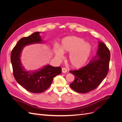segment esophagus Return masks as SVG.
<instances>
[{"label":"esophagus","mask_w":122,"mask_h":122,"mask_svg":"<svg viewBox=\"0 0 122 122\" xmlns=\"http://www.w3.org/2000/svg\"><path fill=\"white\" fill-rule=\"evenodd\" d=\"M67 72V70L65 68H62V72L63 73H65Z\"/></svg>","instance_id":"34e87169"}]
</instances>
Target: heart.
<instances>
[{
  "mask_svg": "<svg viewBox=\"0 0 122 122\" xmlns=\"http://www.w3.org/2000/svg\"><path fill=\"white\" fill-rule=\"evenodd\" d=\"M53 50L55 56L60 60L63 58V53H70V64L73 67L79 68L86 65L89 59L92 46L82 38L70 36L62 39L60 47L55 45Z\"/></svg>",
  "mask_w": 122,
  "mask_h": 122,
  "instance_id": "obj_1",
  "label": "heart"
}]
</instances>
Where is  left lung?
Returning a JSON list of instances; mask_svg holds the SVG:
<instances>
[{"instance_id": "1", "label": "left lung", "mask_w": 122, "mask_h": 122, "mask_svg": "<svg viewBox=\"0 0 122 122\" xmlns=\"http://www.w3.org/2000/svg\"><path fill=\"white\" fill-rule=\"evenodd\" d=\"M96 55L88 64L78 70L70 71L75 76L70 84L72 89L79 93H86L95 89L102 82L109 70L110 53L105 44L99 41Z\"/></svg>"}]
</instances>
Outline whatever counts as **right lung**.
<instances>
[{"mask_svg":"<svg viewBox=\"0 0 122 122\" xmlns=\"http://www.w3.org/2000/svg\"><path fill=\"white\" fill-rule=\"evenodd\" d=\"M40 33L36 32L21 39L13 48L10 55L15 78L22 86L33 93H41L46 91L51 86L54 77L61 73L60 67L47 65L36 71H27L22 65L21 54L24 47L30 44L43 43Z\"/></svg>","mask_w":122,"mask_h":122,"instance_id":"1","label":"right lung"}]
</instances>
